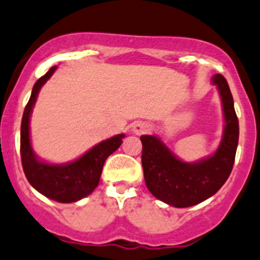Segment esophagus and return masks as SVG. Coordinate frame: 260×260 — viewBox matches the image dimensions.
<instances>
[{
  "label": "esophagus",
  "mask_w": 260,
  "mask_h": 260,
  "mask_svg": "<svg viewBox=\"0 0 260 260\" xmlns=\"http://www.w3.org/2000/svg\"><path fill=\"white\" fill-rule=\"evenodd\" d=\"M132 131L133 133H136V135H143V133H146L148 131V125L146 124V123H135V124L132 125Z\"/></svg>",
  "instance_id": "obj_1"
}]
</instances>
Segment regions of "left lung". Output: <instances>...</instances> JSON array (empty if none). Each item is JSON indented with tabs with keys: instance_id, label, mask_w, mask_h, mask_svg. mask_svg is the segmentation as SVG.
I'll return each instance as SVG.
<instances>
[{
	"instance_id": "obj_1",
	"label": "left lung",
	"mask_w": 260,
	"mask_h": 260,
	"mask_svg": "<svg viewBox=\"0 0 260 260\" xmlns=\"http://www.w3.org/2000/svg\"><path fill=\"white\" fill-rule=\"evenodd\" d=\"M222 102L225 128L222 141L212 156L198 162L179 160L156 136H141L146 185L157 200L178 208L198 205L220 190L233 170L239 142V120L228 81L212 77Z\"/></svg>"
}]
</instances>
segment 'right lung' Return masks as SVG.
Instances as JSON below:
<instances>
[{
  "label": "right lung",
  "instance_id": "obj_1",
  "mask_svg": "<svg viewBox=\"0 0 260 260\" xmlns=\"http://www.w3.org/2000/svg\"><path fill=\"white\" fill-rule=\"evenodd\" d=\"M55 69V66L52 67L44 76L35 82L32 87L31 96L22 114L20 155L25 176L32 188L55 202L72 203L87 197L94 191L99 184L105 160L122 145L124 135H117L109 140L103 141L72 162L54 165L40 161L30 143V114L38 92L50 79Z\"/></svg>",
  "mask_w": 260,
  "mask_h": 260
}]
</instances>
